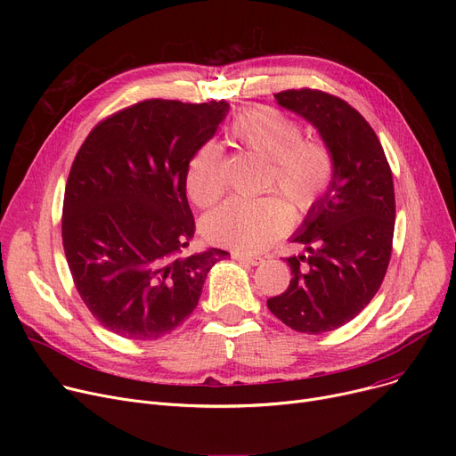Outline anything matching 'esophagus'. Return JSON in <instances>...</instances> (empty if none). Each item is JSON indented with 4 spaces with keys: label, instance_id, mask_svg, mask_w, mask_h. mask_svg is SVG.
Listing matches in <instances>:
<instances>
[{
    "label": "esophagus",
    "instance_id": "34e87169",
    "mask_svg": "<svg viewBox=\"0 0 456 456\" xmlns=\"http://www.w3.org/2000/svg\"><path fill=\"white\" fill-rule=\"evenodd\" d=\"M231 256H232L234 260L246 262V265H249V266H258V265H262V262H265V258H262V256L246 255V253H238V251H232V253H231Z\"/></svg>",
    "mask_w": 456,
    "mask_h": 456
}]
</instances>
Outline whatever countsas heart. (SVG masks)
<instances>
[{"instance_id":"heart-1","label":"heart","mask_w":456,"mask_h":456,"mask_svg":"<svg viewBox=\"0 0 456 456\" xmlns=\"http://www.w3.org/2000/svg\"><path fill=\"white\" fill-rule=\"evenodd\" d=\"M232 134L248 150L268 160L266 188L290 207L296 216L313 210L334 179V159L323 142L303 138L301 126L272 107H251L238 114ZM225 190L224 148L207 142L188 164L186 191L198 207L218 201ZM290 225V214L275 198L229 200L203 220L212 244L255 253L268 248Z\"/></svg>"}]
</instances>
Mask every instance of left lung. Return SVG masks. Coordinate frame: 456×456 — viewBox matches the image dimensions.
Returning <instances> with one entry per match:
<instances>
[{"instance_id":"obj_1","label":"left lung","mask_w":456,"mask_h":456,"mask_svg":"<svg viewBox=\"0 0 456 456\" xmlns=\"http://www.w3.org/2000/svg\"><path fill=\"white\" fill-rule=\"evenodd\" d=\"M281 107L313 124L334 159V179L308 210L289 256L292 281L268 308L297 332L322 334L351 322L387 275L395 225L392 170L364 116L322 90L275 94Z\"/></svg>"}]
</instances>
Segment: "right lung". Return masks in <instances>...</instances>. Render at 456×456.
<instances>
[{
    "mask_svg": "<svg viewBox=\"0 0 456 456\" xmlns=\"http://www.w3.org/2000/svg\"><path fill=\"white\" fill-rule=\"evenodd\" d=\"M227 102L146 100L105 118L76 155L62 205V246L76 289L105 329L157 340L198 306L207 273L229 253L183 256L194 236L191 157Z\"/></svg>",
    "mask_w": 456,
    "mask_h": 456,
    "instance_id": "1",
    "label": "right lung"
}]
</instances>
